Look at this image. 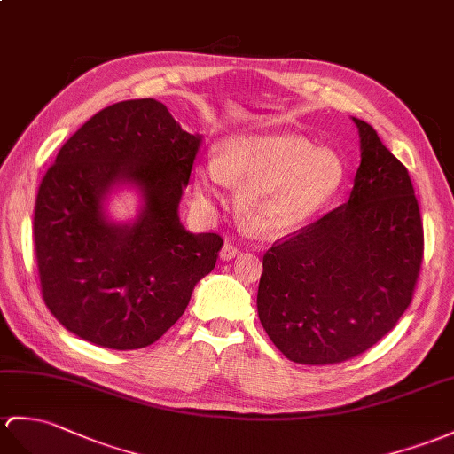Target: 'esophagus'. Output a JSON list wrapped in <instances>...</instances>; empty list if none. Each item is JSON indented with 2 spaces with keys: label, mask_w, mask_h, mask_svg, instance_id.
Returning <instances> with one entry per match:
<instances>
[{
  "label": "esophagus",
  "mask_w": 454,
  "mask_h": 454,
  "mask_svg": "<svg viewBox=\"0 0 454 454\" xmlns=\"http://www.w3.org/2000/svg\"><path fill=\"white\" fill-rule=\"evenodd\" d=\"M238 253H239V249H238L236 246L224 244L223 251H220V259H223V261H230V259H234V257L238 255Z\"/></svg>",
  "instance_id": "esophagus-1"
}]
</instances>
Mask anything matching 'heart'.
I'll return each mask as SVG.
<instances>
[{"instance_id":"obj_1","label":"heart","mask_w":454,"mask_h":454,"mask_svg":"<svg viewBox=\"0 0 454 454\" xmlns=\"http://www.w3.org/2000/svg\"><path fill=\"white\" fill-rule=\"evenodd\" d=\"M340 156L292 133H244L220 145L195 170V197L210 210L226 185L239 187L238 210L269 234L301 228L336 193Z\"/></svg>"}]
</instances>
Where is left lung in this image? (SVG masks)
Wrapping results in <instances>:
<instances>
[{"label": "left lung", "instance_id": "left-lung-1", "mask_svg": "<svg viewBox=\"0 0 454 454\" xmlns=\"http://www.w3.org/2000/svg\"><path fill=\"white\" fill-rule=\"evenodd\" d=\"M348 201L262 255L257 311L269 339L303 365L370 350L412 301L424 259L414 185L370 123Z\"/></svg>", "mask_w": 454, "mask_h": 454}]
</instances>
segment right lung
I'll use <instances>...</instances> for the list:
<instances>
[{
  "label": "right lung",
  "instance_id": "1",
  "mask_svg": "<svg viewBox=\"0 0 454 454\" xmlns=\"http://www.w3.org/2000/svg\"><path fill=\"white\" fill-rule=\"evenodd\" d=\"M201 141L162 102L141 98L100 110L61 146L38 187L33 234L42 298L69 333L139 350L182 317L224 244L189 234L177 216ZM121 181L145 197L133 225L101 215Z\"/></svg>",
  "mask_w": 454,
  "mask_h": 454
}]
</instances>
